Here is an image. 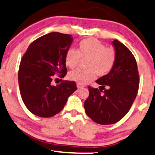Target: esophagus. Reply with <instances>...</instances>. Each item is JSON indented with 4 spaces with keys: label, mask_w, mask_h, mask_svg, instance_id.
I'll return each mask as SVG.
<instances>
[{
    "label": "esophagus",
    "mask_w": 155,
    "mask_h": 155,
    "mask_svg": "<svg viewBox=\"0 0 155 155\" xmlns=\"http://www.w3.org/2000/svg\"><path fill=\"white\" fill-rule=\"evenodd\" d=\"M76 87H77V89H81V88L84 87V86L82 85V84H76Z\"/></svg>",
    "instance_id": "esophagus-1"
}]
</instances>
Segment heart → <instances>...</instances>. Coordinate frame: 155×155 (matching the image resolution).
<instances>
[{
    "label": "heart",
    "instance_id": "1",
    "mask_svg": "<svg viewBox=\"0 0 155 155\" xmlns=\"http://www.w3.org/2000/svg\"><path fill=\"white\" fill-rule=\"evenodd\" d=\"M80 58H87L86 69H78L68 74V79L80 84H86L94 79L96 74L99 76L107 75L114 65L116 53L111 48H106L105 45L97 39H84L79 44L78 50L68 48L65 55V64L70 68H75Z\"/></svg>",
    "mask_w": 155,
    "mask_h": 155
}]
</instances>
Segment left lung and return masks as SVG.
<instances>
[{
  "mask_svg": "<svg viewBox=\"0 0 155 155\" xmlns=\"http://www.w3.org/2000/svg\"><path fill=\"white\" fill-rule=\"evenodd\" d=\"M114 65L96 82L99 89L88 87L89 96L84 102L87 114L99 124H112L127 114L138 92L140 78L137 61L130 50L115 39Z\"/></svg>",
  "mask_w": 155,
  "mask_h": 155,
  "instance_id": "8db88e82",
  "label": "left lung"
}]
</instances>
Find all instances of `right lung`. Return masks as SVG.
<instances>
[{
    "instance_id": "1",
    "label": "right lung",
    "mask_w": 155,
    "mask_h": 155,
    "mask_svg": "<svg viewBox=\"0 0 155 155\" xmlns=\"http://www.w3.org/2000/svg\"><path fill=\"white\" fill-rule=\"evenodd\" d=\"M73 40L71 35L50 33L31 43L21 58L18 77L21 98L36 116L54 117L76 90L72 81L51 84L54 75L64 78L67 73L65 55Z\"/></svg>"
}]
</instances>
